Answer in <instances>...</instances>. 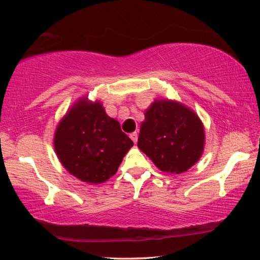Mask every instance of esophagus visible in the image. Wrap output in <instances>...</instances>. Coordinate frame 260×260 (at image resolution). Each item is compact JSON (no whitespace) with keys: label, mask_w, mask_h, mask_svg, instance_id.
Wrapping results in <instances>:
<instances>
[{"label":"esophagus","mask_w":260,"mask_h":260,"mask_svg":"<svg viewBox=\"0 0 260 260\" xmlns=\"http://www.w3.org/2000/svg\"><path fill=\"white\" fill-rule=\"evenodd\" d=\"M130 138H131V140H133L134 143H137V140H138L137 133H131L130 134Z\"/></svg>","instance_id":"1"}]
</instances>
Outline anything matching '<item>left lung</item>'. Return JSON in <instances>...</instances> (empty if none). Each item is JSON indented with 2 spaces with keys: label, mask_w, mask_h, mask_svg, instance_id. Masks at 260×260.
<instances>
[{
  "label": "left lung",
  "mask_w": 260,
  "mask_h": 260,
  "mask_svg": "<svg viewBox=\"0 0 260 260\" xmlns=\"http://www.w3.org/2000/svg\"><path fill=\"white\" fill-rule=\"evenodd\" d=\"M137 147L159 170L181 174L194 166L205 147L197 113L179 102L155 101L144 113Z\"/></svg>",
  "instance_id": "left-lung-1"
}]
</instances>
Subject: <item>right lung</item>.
<instances>
[{
  "mask_svg": "<svg viewBox=\"0 0 260 260\" xmlns=\"http://www.w3.org/2000/svg\"><path fill=\"white\" fill-rule=\"evenodd\" d=\"M134 142L101 102L81 98L60 120L54 149L65 169L87 183L108 181L118 170Z\"/></svg>",
  "mask_w": 260,
  "mask_h": 260,
  "instance_id": "1",
  "label": "right lung"
}]
</instances>
